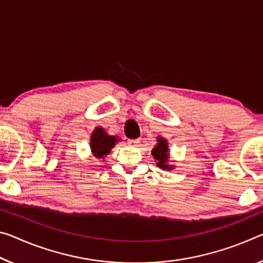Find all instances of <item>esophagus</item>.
<instances>
[{
	"label": "esophagus",
	"instance_id": "esophagus-1",
	"mask_svg": "<svg viewBox=\"0 0 263 263\" xmlns=\"http://www.w3.org/2000/svg\"><path fill=\"white\" fill-rule=\"evenodd\" d=\"M139 141H140V139H128V140H127V144L136 145V144H138Z\"/></svg>",
	"mask_w": 263,
	"mask_h": 263
}]
</instances>
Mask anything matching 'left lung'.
<instances>
[{"mask_svg":"<svg viewBox=\"0 0 263 263\" xmlns=\"http://www.w3.org/2000/svg\"><path fill=\"white\" fill-rule=\"evenodd\" d=\"M158 144L152 149V156L157 160V166L164 170H172L173 166L168 165V145L165 138L158 137Z\"/></svg>","mask_w":263,"mask_h":263,"instance_id":"1","label":"left lung"}]
</instances>
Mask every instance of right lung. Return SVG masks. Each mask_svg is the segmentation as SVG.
I'll use <instances>...</instances> for the list:
<instances>
[{"label":"right lung","mask_w":263,"mask_h":263,"mask_svg":"<svg viewBox=\"0 0 263 263\" xmlns=\"http://www.w3.org/2000/svg\"><path fill=\"white\" fill-rule=\"evenodd\" d=\"M117 140H118V138H116L114 136H109L102 127H96L90 139L91 152L97 159H102L104 156H107L110 153L111 148L115 146Z\"/></svg>","instance_id":"right-lung-1"}]
</instances>
